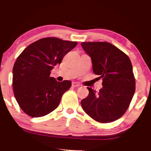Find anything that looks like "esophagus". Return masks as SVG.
Returning <instances> with one entry per match:
<instances>
[{
  "label": "esophagus",
  "mask_w": 151,
  "mask_h": 151,
  "mask_svg": "<svg viewBox=\"0 0 151 151\" xmlns=\"http://www.w3.org/2000/svg\"><path fill=\"white\" fill-rule=\"evenodd\" d=\"M80 86V84H78L77 82H72V86H74V87H78V86Z\"/></svg>",
  "instance_id": "34e87169"
}]
</instances>
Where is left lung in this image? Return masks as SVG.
<instances>
[{
  "mask_svg": "<svg viewBox=\"0 0 151 151\" xmlns=\"http://www.w3.org/2000/svg\"><path fill=\"white\" fill-rule=\"evenodd\" d=\"M81 45L91 58L93 73L103 80L98 92L87 87L89 95L81 100V107L98 122H113L125 114L136 90L131 60L109 42H84Z\"/></svg>",
  "mask_w": 151,
  "mask_h": 151,
  "instance_id": "left-lung-1",
  "label": "left lung"
}]
</instances>
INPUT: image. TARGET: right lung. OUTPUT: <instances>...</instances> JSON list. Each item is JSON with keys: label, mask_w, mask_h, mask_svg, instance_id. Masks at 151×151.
<instances>
[{"label": "right lung", "mask_w": 151, "mask_h": 151, "mask_svg": "<svg viewBox=\"0 0 151 151\" xmlns=\"http://www.w3.org/2000/svg\"><path fill=\"white\" fill-rule=\"evenodd\" d=\"M77 45L60 38L45 37L32 42L19 55L13 69V89L26 114L42 117L58 108L72 82H59L50 77L51 70Z\"/></svg>", "instance_id": "1"}]
</instances>
